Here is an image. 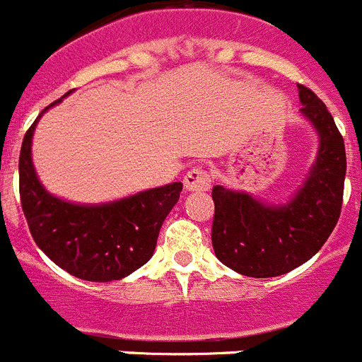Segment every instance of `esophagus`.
Segmentation results:
<instances>
[{"mask_svg": "<svg viewBox=\"0 0 362 362\" xmlns=\"http://www.w3.org/2000/svg\"><path fill=\"white\" fill-rule=\"evenodd\" d=\"M212 185V175L204 168H192L187 175H185V188L188 192H203L209 190Z\"/></svg>", "mask_w": 362, "mask_h": 362, "instance_id": "esophagus-1", "label": "esophagus"}]
</instances>
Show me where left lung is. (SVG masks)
<instances>
[{
	"label": "left lung",
	"mask_w": 362,
	"mask_h": 362,
	"mask_svg": "<svg viewBox=\"0 0 362 362\" xmlns=\"http://www.w3.org/2000/svg\"><path fill=\"white\" fill-rule=\"evenodd\" d=\"M297 88L300 112L319 134V152L293 199L270 206L245 192L212 188L214 252L221 263L243 276L277 277L300 267L321 250L341 216L344 139L321 99L305 85Z\"/></svg>",
	"instance_id": "obj_1"
}]
</instances>
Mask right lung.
<instances>
[{
    "label": "right lung",
    "mask_w": 362,
    "mask_h": 362,
    "mask_svg": "<svg viewBox=\"0 0 362 362\" xmlns=\"http://www.w3.org/2000/svg\"><path fill=\"white\" fill-rule=\"evenodd\" d=\"M37 119L25 134L19 152V197L32 238L47 257L74 277L107 283L130 276L152 257L163 221L177 203L183 185L150 188L105 204H74L54 197L32 165Z\"/></svg>",
    "instance_id": "right-lung-1"
}]
</instances>
